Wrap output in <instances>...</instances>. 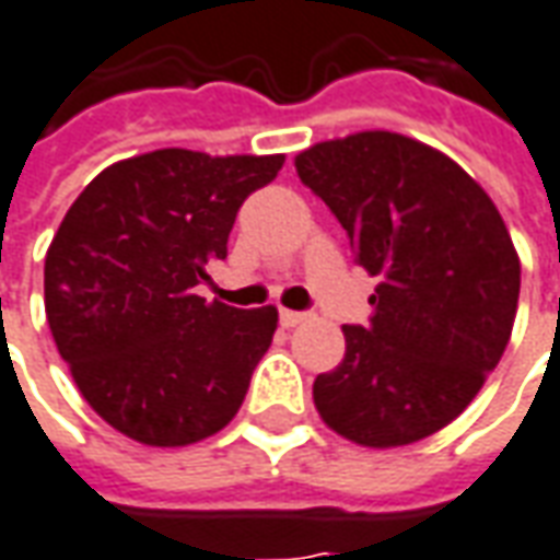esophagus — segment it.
Listing matches in <instances>:
<instances>
[{
	"instance_id": "obj_1",
	"label": "esophagus",
	"mask_w": 560,
	"mask_h": 560,
	"mask_svg": "<svg viewBox=\"0 0 560 560\" xmlns=\"http://www.w3.org/2000/svg\"><path fill=\"white\" fill-rule=\"evenodd\" d=\"M304 319H307V314H302V311H280V323L287 326V329H292V326H302Z\"/></svg>"
}]
</instances>
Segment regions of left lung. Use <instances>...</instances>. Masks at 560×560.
<instances>
[{
	"label": "left lung",
	"mask_w": 560,
	"mask_h": 560,
	"mask_svg": "<svg viewBox=\"0 0 560 560\" xmlns=\"http://www.w3.org/2000/svg\"><path fill=\"white\" fill-rule=\"evenodd\" d=\"M295 173L381 280L372 326H345V360L314 381L319 418L362 448L439 433L512 335L522 261L503 215L457 161L390 130L317 142Z\"/></svg>",
	"instance_id": "obj_1"
}]
</instances>
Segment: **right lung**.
<instances>
[{"mask_svg":"<svg viewBox=\"0 0 560 560\" xmlns=\"http://www.w3.org/2000/svg\"><path fill=\"white\" fill-rule=\"evenodd\" d=\"M283 155L158 149L115 161L69 207L45 256V314L100 418L152 448L229 427L277 329V307L200 299L241 203Z\"/></svg>","mask_w":560,"mask_h":560,"instance_id":"1","label":"right lung"}]
</instances>
